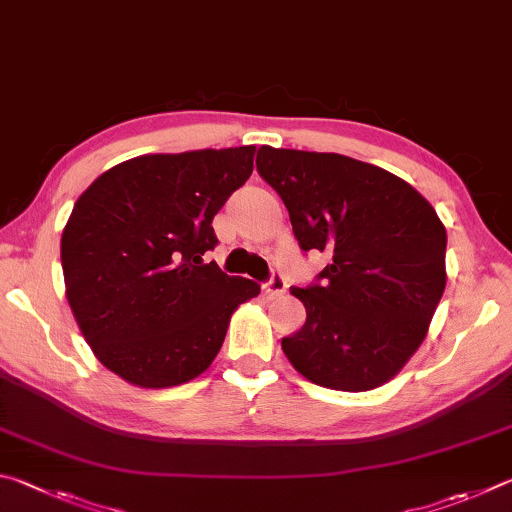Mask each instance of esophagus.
Here are the masks:
<instances>
[{"instance_id":"1","label":"esophagus","mask_w":512,"mask_h":512,"mask_svg":"<svg viewBox=\"0 0 512 512\" xmlns=\"http://www.w3.org/2000/svg\"><path fill=\"white\" fill-rule=\"evenodd\" d=\"M285 288H288V285H285V279L283 276L279 274V272H274L272 276H270V281L265 283V297L267 299H276V297H281V294L285 292Z\"/></svg>"}]
</instances>
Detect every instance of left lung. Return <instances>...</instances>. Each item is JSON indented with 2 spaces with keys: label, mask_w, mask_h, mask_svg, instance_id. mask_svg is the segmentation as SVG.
I'll return each mask as SVG.
<instances>
[{
  "label": "left lung",
  "mask_w": 512,
  "mask_h": 512,
  "mask_svg": "<svg viewBox=\"0 0 512 512\" xmlns=\"http://www.w3.org/2000/svg\"><path fill=\"white\" fill-rule=\"evenodd\" d=\"M303 251H328L315 283L292 288L306 324L281 348L326 389L371 391L423 344L445 290L447 233L434 206L389 170L335 152L258 148Z\"/></svg>",
  "instance_id": "8db88e82"
}]
</instances>
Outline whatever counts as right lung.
Listing matches in <instances>:
<instances>
[{
	"label": "right lung",
	"mask_w": 512,
	"mask_h": 512,
	"mask_svg": "<svg viewBox=\"0 0 512 512\" xmlns=\"http://www.w3.org/2000/svg\"><path fill=\"white\" fill-rule=\"evenodd\" d=\"M254 146L143 155L105 170L62 231L67 301L105 369L166 389L209 369L254 281L204 254L213 215L254 170Z\"/></svg>",
	"instance_id": "right-lung-1"
}]
</instances>
